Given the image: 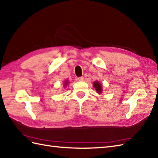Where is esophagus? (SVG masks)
<instances>
[{
  "mask_svg": "<svg viewBox=\"0 0 158 158\" xmlns=\"http://www.w3.org/2000/svg\"><path fill=\"white\" fill-rule=\"evenodd\" d=\"M84 79H85V78H84L83 76H81V77H79V78H78V80H79V81H83Z\"/></svg>",
  "mask_w": 158,
  "mask_h": 158,
  "instance_id": "34e87169",
  "label": "esophagus"
}]
</instances>
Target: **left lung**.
<instances>
[{
	"instance_id": "1",
	"label": "left lung",
	"mask_w": 158,
	"mask_h": 158,
	"mask_svg": "<svg viewBox=\"0 0 158 158\" xmlns=\"http://www.w3.org/2000/svg\"><path fill=\"white\" fill-rule=\"evenodd\" d=\"M93 85L94 86V89H96L98 93H101V91H102V86H101V85L99 82H94L93 83Z\"/></svg>"
}]
</instances>
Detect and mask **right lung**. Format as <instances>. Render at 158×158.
<instances>
[{
  "label": "right lung",
  "mask_w": 158,
  "mask_h": 158,
  "mask_svg": "<svg viewBox=\"0 0 158 158\" xmlns=\"http://www.w3.org/2000/svg\"><path fill=\"white\" fill-rule=\"evenodd\" d=\"M67 84H68V82H67V81H65V84H64V85H65H65H67Z\"/></svg>",
  "instance_id": "right-lung-1"
}]
</instances>
